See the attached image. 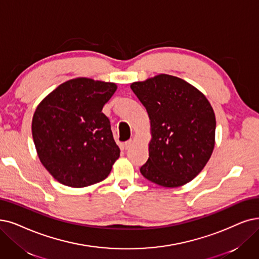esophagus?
<instances>
[{"label": "esophagus", "instance_id": "esophagus-1", "mask_svg": "<svg viewBox=\"0 0 259 259\" xmlns=\"http://www.w3.org/2000/svg\"><path fill=\"white\" fill-rule=\"evenodd\" d=\"M132 144H133V140L130 139L125 143H124V148H125V150H127V149H130L132 147Z\"/></svg>", "mask_w": 259, "mask_h": 259}]
</instances>
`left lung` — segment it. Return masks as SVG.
Listing matches in <instances>:
<instances>
[{"label": "left lung", "mask_w": 259, "mask_h": 259, "mask_svg": "<svg viewBox=\"0 0 259 259\" xmlns=\"http://www.w3.org/2000/svg\"><path fill=\"white\" fill-rule=\"evenodd\" d=\"M151 120L149 159L140 172L163 187L192 181L209 160L215 118L208 100L184 79L159 74L131 85Z\"/></svg>", "instance_id": "left-lung-1"}]
</instances>
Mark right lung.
Masks as SVG:
<instances>
[{"instance_id": "1", "label": "right lung", "mask_w": 259, "mask_h": 259, "mask_svg": "<svg viewBox=\"0 0 259 259\" xmlns=\"http://www.w3.org/2000/svg\"><path fill=\"white\" fill-rule=\"evenodd\" d=\"M116 90L113 82L78 77L59 85L36 108L35 147L59 183L81 188L108 177L120 149L102 109Z\"/></svg>"}]
</instances>
